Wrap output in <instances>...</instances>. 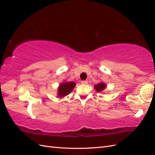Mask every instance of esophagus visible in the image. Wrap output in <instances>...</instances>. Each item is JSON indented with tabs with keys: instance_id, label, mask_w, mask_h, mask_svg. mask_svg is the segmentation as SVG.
<instances>
[{
	"instance_id": "34e87169",
	"label": "esophagus",
	"mask_w": 155,
	"mask_h": 155,
	"mask_svg": "<svg viewBox=\"0 0 155 155\" xmlns=\"http://www.w3.org/2000/svg\"><path fill=\"white\" fill-rule=\"evenodd\" d=\"M81 83L83 84V85H86V84L88 83V81H87V80H85V81H81Z\"/></svg>"
}]
</instances>
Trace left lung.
Returning a JSON list of instances; mask_svg holds the SVG:
<instances>
[{"label": "left lung", "mask_w": 155, "mask_h": 155, "mask_svg": "<svg viewBox=\"0 0 155 155\" xmlns=\"http://www.w3.org/2000/svg\"><path fill=\"white\" fill-rule=\"evenodd\" d=\"M105 88H106V84L102 82L97 84V85L94 86V88L96 89L97 92H101L102 91H104Z\"/></svg>", "instance_id": "1"}]
</instances>
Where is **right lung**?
Wrapping results in <instances>:
<instances>
[{
	"label": "right lung",
	"instance_id": "add662e5",
	"mask_svg": "<svg viewBox=\"0 0 155 155\" xmlns=\"http://www.w3.org/2000/svg\"><path fill=\"white\" fill-rule=\"evenodd\" d=\"M75 86H76V83L74 81L61 83L58 87V96L59 97H63L67 96L73 91Z\"/></svg>",
	"mask_w": 155,
	"mask_h": 155
}]
</instances>
